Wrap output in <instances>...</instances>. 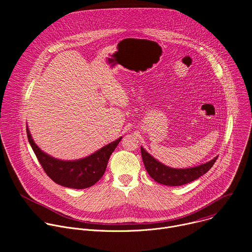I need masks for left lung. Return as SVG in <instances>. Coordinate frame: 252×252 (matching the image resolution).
Listing matches in <instances>:
<instances>
[{
	"instance_id": "obj_1",
	"label": "left lung",
	"mask_w": 252,
	"mask_h": 252,
	"mask_svg": "<svg viewBox=\"0 0 252 252\" xmlns=\"http://www.w3.org/2000/svg\"><path fill=\"white\" fill-rule=\"evenodd\" d=\"M140 152L143 164L152 178H154L157 183L168 187H179L195 181L206 173L219 158L215 157L213 159L194 167L172 168L156 159L142 147L140 148Z\"/></svg>"
}]
</instances>
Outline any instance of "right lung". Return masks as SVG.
<instances>
[{"mask_svg":"<svg viewBox=\"0 0 252 252\" xmlns=\"http://www.w3.org/2000/svg\"><path fill=\"white\" fill-rule=\"evenodd\" d=\"M27 134L30 145L45 172L56 184L69 189H83L96 184L103 175L111 155L118 147L122 136L95 153L76 160H63L51 157L34 143L29 127Z\"/></svg>","mask_w":252,"mask_h":252,"instance_id":"right-lung-1","label":"right lung"}]
</instances>
